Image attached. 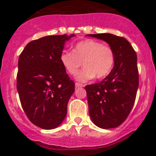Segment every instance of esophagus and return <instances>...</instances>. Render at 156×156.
Returning a JSON list of instances; mask_svg holds the SVG:
<instances>
[{"mask_svg": "<svg viewBox=\"0 0 156 156\" xmlns=\"http://www.w3.org/2000/svg\"><path fill=\"white\" fill-rule=\"evenodd\" d=\"M81 87H83V85H81V84H79V83H75V88H81Z\"/></svg>", "mask_w": 156, "mask_h": 156, "instance_id": "1", "label": "esophagus"}]
</instances>
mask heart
<instances>
[{"label":"heart","mask_w":156,"mask_h":156,"mask_svg":"<svg viewBox=\"0 0 156 156\" xmlns=\"http://www.w3.org/2000/svg\"><path fill=\"white\" fill-rule=\"evenodd\" d=\"M60 62L65 71L75 75L83 63V68L77 75L78 81L85 82L107 76L115 64V53L110 46L92 39L81 41L75 44L73 52L63 51Z\"/></svg>","instance_id":"heart-1"}]
</instances>
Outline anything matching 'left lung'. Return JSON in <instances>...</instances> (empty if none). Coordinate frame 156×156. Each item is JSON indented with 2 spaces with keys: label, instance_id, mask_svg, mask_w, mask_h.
Instances as JSON below:
<instances>
[{
  "label": "left lung",
  "instance_id": "8db88e82",
  "mask_svg": "<svg viewBox=\"0 0 156 156\" xmlns=\"http://www.w3.org/2000/svg\"><path fill=\"white\" fill-rule=\"evenodd\" d=\"M107 42L115 53L114 68L101 82L85 87L91 121L101 129L120 126L129 116L139 87L137 55L125 37L87 34Z\"/></svg>",
  "mask_w": 156,
  "mask_h": 156
}]
</instances>
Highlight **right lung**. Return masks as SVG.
I'll use <instances>...</instances> for the list:
<instances>
[{"label": "right lung", "mask_w": 156, "mask_h": 156, "mask_svg": "<svg viewBox=\"0 0 156 156\" xmlns=\"http://www.w3.org/2000/svg\"><path fill=\"white\" fill-rule=\"evenodd\" d=\"M71 34L51 35L29 42L20 55L17 89L21 106L29 120L44 129L62 124L67 106L75 91L60 62L65 41Z\"/></svg>", "instance_id": "obj_1"}]
</instances>
